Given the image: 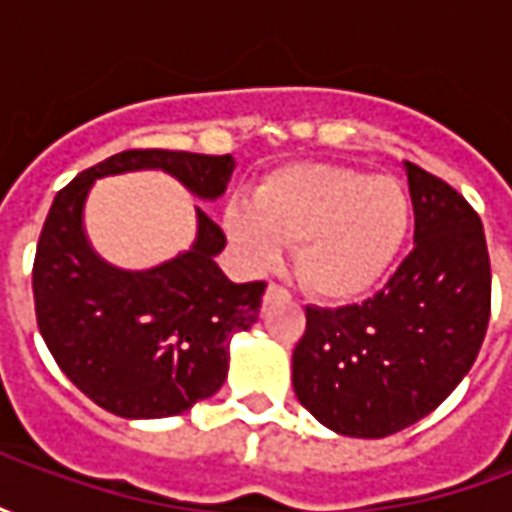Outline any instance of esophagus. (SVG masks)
<instances>
[{"label": "esophagus", "mask_w": 512, "mask_h": 512, "mask_svg": "<svg viewBox=\"0 0 512 512\" xmlns=\"http://www.w3.org/2000/svg\"><path fill=\"white\" fill-rule=\"evenodd\" d=\"M282 296H288V290L282 288V285H277V282H271V285L266 288V296H263V299H266V304H268V301L282 299Z\"/></svg>", "instance_id": "34e87169"}]
</instances>
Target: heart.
I'll return each mask as SVG.
<instances>
[{
  "instance_id": "1",
  "label": "heart",
  "mask_w": 512,
  "mask_h": 512,
  "mask_svg": "<svg viewBox=\"0 0 512 512\" xmlns=\"http://www.w3.org/2000/svg\"><path fill=\"white\" fill-rule=\"evenodd\" d=\"M403 183L337 164H293L271 172L252 205L233 202L224 230L246 263L268 271L282 246H299L296 271L323 301H354L378 288L411 233Z\"/></svg>"
}]
</instances>
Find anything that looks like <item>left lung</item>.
<instances>
[{
    "label": "left lung",
    "mask_w": 512,
    "mask_h": 512,
    "mask_svg": "<svg viewBox=\"0 0 512 512\" xmlns=\"http://www.w3.org/2000/svg\"><path fill=\"white\" fill-rule=\"evenodd\" d=\"M414 249L362 304L307 307L293 389L340 436L384 439L428 417L480 354L491 315L483 222L450 183L406 161Z\"/></svg>",
    "instance_id": "left-lung-1"
}]
</instances>
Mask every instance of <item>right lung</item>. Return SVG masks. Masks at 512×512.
Wrapping results in <instances>:
<instances>
[{
	"mask_svg": "<svg viewBox=\"0 0 512 512\" xmlns=\"http://www.w3.org/2000/svg\"><path fill=\"white\" fill-rule=\"evenodd\" d=\"M134 169H164L194 197L216 200L235 158L123 150L76 175L40 230L35 315L54 362L93 403L126 419L175 417L219 392L230 337L257 321L266 282L224 277L213 257L227 238L202 208L191 249L161 266L126 271L95 255L82 222L87 194L95 178Z\"/></svg>",
	"mask_w": 512,
	"mask_h": 512,
	"instance_id": "obj_1",
	"label": "right lung"
}]
</instances>
